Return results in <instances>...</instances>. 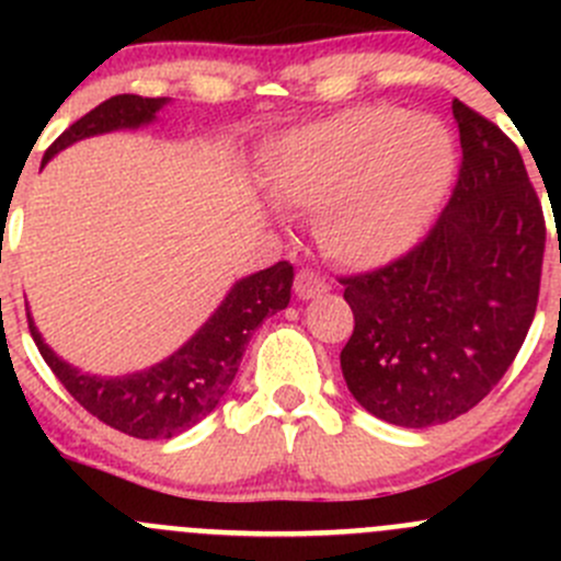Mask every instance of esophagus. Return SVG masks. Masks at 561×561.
<instances>
[{
	"label": "esophagus",
	"instance_id": "34e87169",
	"mask_svg": "<svg viewBox=\"0 0 561 561\" xmlns=\"http://www.w3.org/2000/svg\"><path fill=\"white\" fill-rule=\"evenodd\" d=\"M293 287H296V296L304 298V301H309V298H320L331 290V285H328L320 274H314V271H301V274L296 276V285Z\"/></svg>",
	"mask_w": 561,
	"mask_h": 561
}]
</instances>
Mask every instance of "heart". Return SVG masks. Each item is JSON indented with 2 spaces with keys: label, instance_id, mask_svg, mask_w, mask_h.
Here are the masks:
<instances>
[{
  "label": "heart",
  "instance_id": "obj_1",
  "mask_svg": "<svg viewBox=\"0 0 561 561\" xmlns=\"http://www.w3.org/2000/svg\"><path fill=\"white\" fill-rule=\"evenodd\" d=\"M456 173V144L428 116L360 105L290 133L271 154L282 203L320 214L317 236L344 265H380L417 244Z\"/></svg>",
  "mask_w": 561,
  "mask_h": 561
}]
</instances>
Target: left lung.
<instances>
[{
  "label": "left lung",
  "instance_id": "obj_1",
  "mask_svg": "<svg viewBox=\"0 0 561 561\" xmlns=\"http://www.w3.org/2000/svg\"><path fill=\"white\" fill-rule=\"evenodd\" d=\"M461 168L426 239L393 263L344 276L355 328L350 393L404 428L448 423L502 380L540 296L546 219L516 144L454 100Z\"/></svg>",
  "mask_w": 561,
  "mask_h": 561
}]
</instances>
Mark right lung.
Instances as JSON below:
<instances>
[{"label":"right lung","instance_id":"1","mask_svg":"<svg viewBox=\"0 0 561 561\" xmlns=\"http://www.w3.org/2000/svg\"><path fill=\"white\" fill-rule=\"evenodd\" d=\"M168 98L116 94L65 129L43 157V165L70 144L113 129L151 124ZM293 265L279 260L271 268L244 276L230 287L217 312L171 358L124 377H98L61 360L39 336L30 317V331L39 355L72 399L98 421L138 439H171L208 415L236 380L244 350L265 317L290 304Z\"/></svg>","mask_w":561,"mask_h":561}]
</instances>
